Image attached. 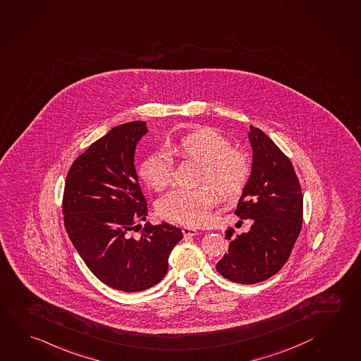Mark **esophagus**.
Segmentation results:
<instances>
[{"mask_svg": "<svg viewBox=\"0 0 361 361\" xmlns=\"http://www.w3.org/2000/svg\"><path fill=\"white\" fill-rule=\"evenodd\" d=\"M182 231H183L184 236H195L198 234V231L192 226H183Z\"/></svg>", "mask_w": 361, "mask_h": 361, "instance_id": "1", "label": "esophagus"}]
</instances>
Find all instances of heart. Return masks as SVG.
Instances as JSON below:
<instances>
[{"mask_svg":"<svg viewBox=\"0 0 361 361\" xmlns=\"http://www.w3.org/2000/svg\"><path fill=\"white\" fill-rule=\"evenodd\" d=\"M171 151L183 160L201 163L196 188H176L160 198V216L190 226L207 221L219 195L228 200L242 193L252 174V161L245 151L233 147L221 133L202 128L184 136L171 146ZM173 165L166 151H155L145 157L140 177L154 190H163L171 184Z\"/></svg>","mask_w":361,"mask_h":361,"instance_id":"heart-1","label":"heart"}]
</instances>
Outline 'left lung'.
I'll use <instances>...</instances> for the list:
<instances>
[{
	"mask_svg": "<svg viewBox=\"0 0 361 361\" xmlns=\"http://www.w3.org/2000/svg\"><path fill=\"white\" fill-rule=\"evenodd\" d=\"M253 166L235 215L252 221L248 233L228 228L229 250L216 271L244 285L262 282L288 262L302 224V185L295 169L271 138L250 126Z\"/></svg>",
	"mask_w": 361,
	"mask_h": 361,
	"instance_id": "8db88e82",
	"label": "left lung"
}]
</instances>
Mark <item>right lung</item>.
<instances>
[{
    "instance_id": "right-lung-1",
    "label": "right lung",
    "mask_w": 361,
    "mask_h": 361,
    "mask_svg": "<svg viewBox=\"0 0 361 361\" xmlns=\"http://www.w3.org/2000/svg\"><path fill=\"white\" fill-rule=\"evenodd\" d=\"M147 132L142 121L116 126L76 157L62 197L65 229L87 269L109 288L137 293L161 281L168 257L182 238L169 223H146L147 202L133 155Z\"/></svg>"
}]
</instances>
